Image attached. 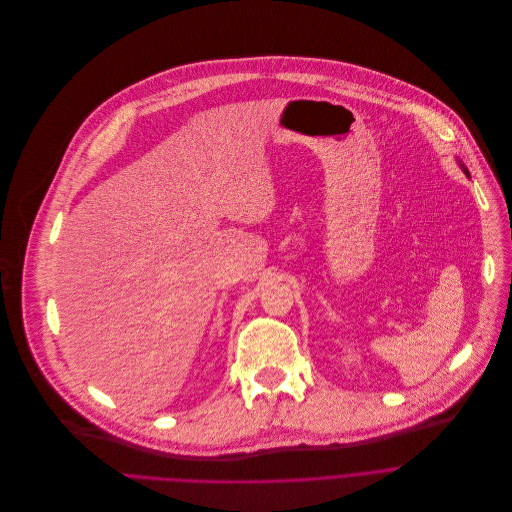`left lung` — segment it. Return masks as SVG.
<instances>
[{"label": "left lung", "instance_id": "obj_1", "mask_svg": "<svg viewBox=\"0 0 512 512\" xmlns=\"http://www.w3.org/2000/svg\"><path fill=\"white\" fill-rule=\"evenodd\" d=\"M462 169H464V167H462ZM464 173H466V175H468V171H466V169H464Z\"/></svg>", "mask_w": 512, "mask_h": 512}]
</instances>
